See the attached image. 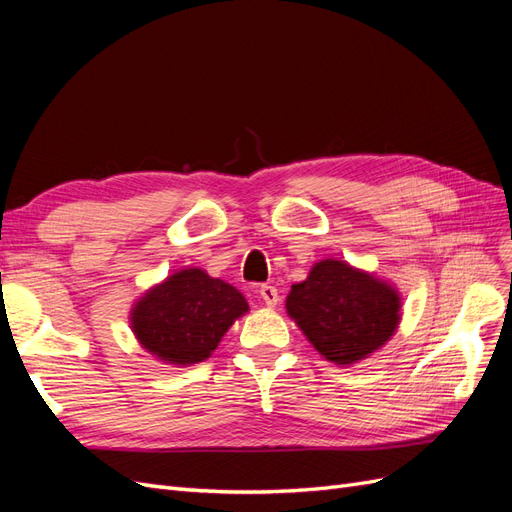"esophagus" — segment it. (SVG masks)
Returning a JSON list of instances; mask_svg holds the SVG:
<instances>
[{"label": "esophagus", "mask_w": 512, "mask_h": 512, "mask_svg": "<svg viewBox=\"0 0 512 512\" xmlns=\"http://www.w3.org/2000/svg\"><path fill=\"white\" fill-rule=\"evenodd\" d=\"M260 299L265 301L267 307H275L277 301H280V294H277V288L275 286H269V284H262L260 286Z\"/></svg>", "instance_id": "esophagus-1"}]
</instances>
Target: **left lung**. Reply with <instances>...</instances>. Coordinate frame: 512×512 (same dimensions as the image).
Segmentation results:
<instances>
[{
  "mask_svg": "<svg viewBox=\"0 0 512 512\" xmlns=\"http://www.w3.org/2000/svg\"><path fill=\"white\" fill-rule=\"evenodd\" d=\"M399 309V292L389 282L335 258L316 262L286 297L288 316L335 365L359 363L380 350L397 331Z\"/></svg>",
  "mask_w": 512,
  "mask_h": 512,
  "instance_id": "8db88e82",
  "label": "left lung"
}]
</instances>
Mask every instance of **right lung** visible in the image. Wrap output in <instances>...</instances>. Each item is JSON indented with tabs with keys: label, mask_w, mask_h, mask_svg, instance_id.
Masks as SVG:
<instances>
[{
	"label": "right lung",
	"mask_w": 512,
	"mask_h": 512,
	"mask_svg": "<svg viewBox=\"0 0 512 512\" xmlns=\"http://www.w3.org/2000/svg\"><path fill=\"white\" fill-rule=\"evenodd\" d=\"M247 309L250 305L235 286L203 269H181L134 303L130 327L147 352L185 367L209 359Z\"/></svg>",
	"instance_id": "right-lung-1"
}]
</instances>
